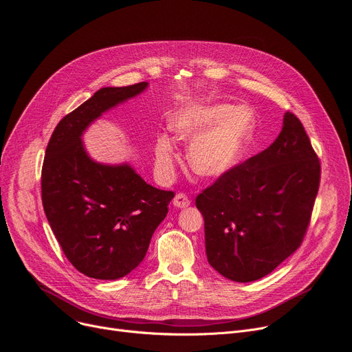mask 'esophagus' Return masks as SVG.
<instances>
[{"label":"esophagus","mask_w":352,"mask_h":352,"mask_svg":"<svg viewBox=\"0 0 352 352\" xmlns=\"http://www.w3.org/2000/svg\"><path fill=\"white\" fill-rule=\"evenodd\" d=\"M173 204H174V207H177V208H186V207H188L190 204H191V200L190 198L186 195V194H177L175 197H174V200H173Z\"/></svg>","instance_id":"esophagus-1"}]
</instances>
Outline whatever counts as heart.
Masks as SVG:
<instances>
[{"instance_id":"obj_1","label":"heart","mask_w":352,"mask_h":352,"mask_svg":"<svg viewBox=\"0 0 352 352\" xmlns=\"http://www.w3.org/2000/svg\"><path fill=\"white\" fill-rule=\"evenodd\" d=\"M254 126V115L248 106L228 103L194 104L178 111L171 128L181 141L191 142L188 164L203 178H220L230 173L241 160ZM155 168L161 178L174 174L175 154L170 138L161 135L155 141Z\"/></svg>"}]
</instances>
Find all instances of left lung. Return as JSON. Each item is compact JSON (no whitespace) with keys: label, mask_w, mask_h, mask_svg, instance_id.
Masks as SVG:
<instances>
[{"label":"left lung","mask_w":352,"mask_h":352,"mask_svg":"<svg viewBox=\"0 0 352 352\" xmlns=\"http://www.w3.org/2000/svg\"><path fill=\"white\" fill-rule=\"evenodd\" d=\"M320 164L300 120L286 112L274 142L195 198L208 263L234 282L262 279L308 230Z\"/></svg>","instance_id":"1"}]
</instances>
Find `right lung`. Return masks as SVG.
<instances>
[{
	"label": "right lung",
	"mask_w": 352,
	"mask_h": 352,
	"mask_svg": "<svg viewBox=\"0 0 352 352\" xmlns=\"http://www.w3.org/2000/svg\"><path fill=\"white\" fill-rule=\"evenodd\" d=\"M146 87L141 82L99 89L58 122L45 149V217L69 262L89 278L115 280L138 266L174 198L146 184L129 164L94 161L82 142L91 122Z\"/></svg>",
	"instance_id": "right-lung-1"
}]
</instances>
